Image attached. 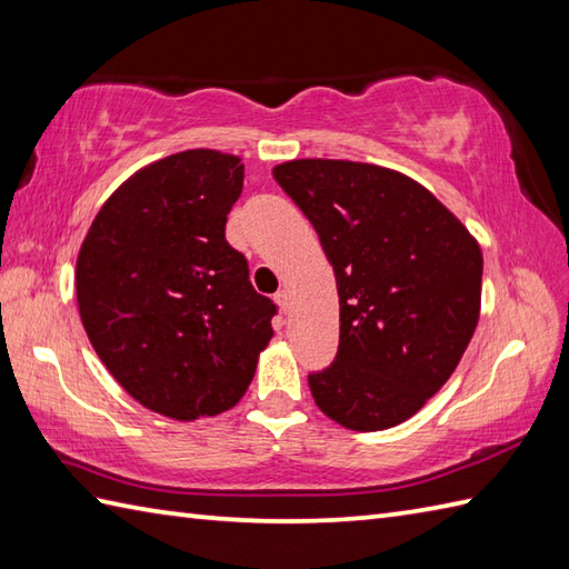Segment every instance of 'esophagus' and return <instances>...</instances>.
I'll use <instances>...</instances> for the list:
<instances>
[{
	"instance_id": "esophagus-1",
	"label": "esophagus",
	"mask_w": 569,
	"mask_h": 569,
	"mask_svg": "<svg viewBox=\"0 0 569 569\" xmlns=\"http://www.w3.org/2000/svg\"><path fill=\"white\" fill-rule=\"evenodd\" d=\"M276 303H278V308H281L283 312H288V308H291V293H288V291H278V293H276Z\"/></svg>"
}]
</instances>
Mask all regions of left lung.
<instances>
[{"instance_id":"left-lung-1","label":"left lung","mask_w":569,"mask_h":569,"mask_svg":"<svg viewBox=\"0 0 569 569\" xmlns=\"http://www.w3.org/2000/svg\"><path fill=\"white\" fill-rule=\"evenodd\" d=\"M273 178L316 227L340 296V349L310 393L347 430L393 428L442 389L477 330L479 241L393 168L296 159Z\"/></svg>"}]
</instances>
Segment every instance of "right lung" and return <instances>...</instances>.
I'll return each mask as SVG.
<instances>
[{"label":"right lung","instance_id":"1","mask_svg":"<svg viewBox=\"0 0 569 569\" xmlns=\"http://www.w3.org/2000/svg\"><path fill=\"white\" fill-rule=\"evenodd\" d=\"M241 186L234 153H171L131 173L80 244L90 345L134 401L180 422L234 408L273 337L276 306L224 239Z\"/></svg>","mask_w":569,"mask_h":569}]
</instances>
